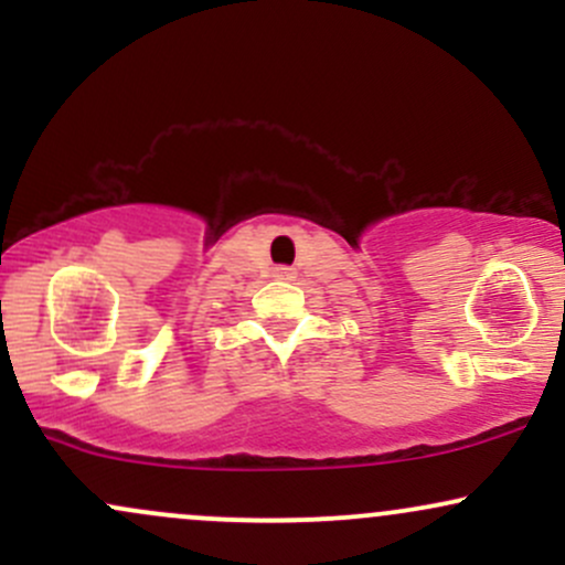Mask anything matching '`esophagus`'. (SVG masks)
<instances>
[{"label": "esophagus", "instance_id": "1", "mask_svg": "<svg viewBox=\"0 0 565 565\" xmlns=\"http://www.w3.org/2000/svg\"><path fill=\"white\" fill-rule=\"evenodd\" d=\"M274 276L289 281V278H295V268H289V265H278V268H274Z\"/></svg>", "mask_w": 565, "mask_h": 565}]
</instances>
